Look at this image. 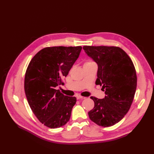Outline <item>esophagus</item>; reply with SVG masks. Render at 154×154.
Segmentation results:
<instances>
[{
	"label": "esophagus",
	"mask_w": 154,
	"mask_h": 154,
	"mask_svg": "<svg viewBox=\"0 0 154 154\" xmlns=\"http://www.w3.org/2000/svg\"><path fill=\"white\" fill-rule=\"evenodd\" d=\"M86 97H83V96H77V100H83V99H85Z\"/></svg>",
	"instance_id": "1"
}]
</instances>
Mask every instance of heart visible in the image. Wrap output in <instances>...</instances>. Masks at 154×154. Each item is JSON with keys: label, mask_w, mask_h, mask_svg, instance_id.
<instances>
[{"label": "heart", "mask_w": 154, "mask_h": 154, "mask_svg": "<svg viewBox=\"0 0 154 154\" xmlns=\"http://www.w3.org/2000/svg\"><path fill=\"white\" fill-rule=\"evenodd\" d=\"M92 62H86L85 63H91Z\"/></svg>", "instance_id": "1"}]
</instances>
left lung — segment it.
Wrapping results in <instances>:
<instances>
[{"mask_svg": "<svg viewBox=\"0 0 154 154\" xmlns=\"http://www.w3.org/2000/svg\"><path fill=\"white\" fill-rule=\"evenodd\" d=\"M85 53L97 64L96 84L102 86L103 99L91 96L94 102L88 112L93 122L110 127L127 114L134 100L137 76L132 61L125 51L114 46H83Z\"/></svg>", "mask_w": 154, "mask_h": 154, "instance_id": "left-lung-1", "label": "left lung"}]
</instances>
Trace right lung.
Returning <instances> with one entry per match:
<instances>
[{"instance_id": "right-lung-1", "label": "right lung", "mask_w": 154, "mask_h": 154, "mask_svg": "<svg viewBox=\"0 0 154 154\" xmlns=\"http://www.w3.org/2000/svg\"><path fill=\"white\" fill-rule=\"evenodd\" d=\"M82 48L48 47L37 53L27 68L24 91L32 112L51 128L61 127L70 119L75 97L65 96L55 89L64 85L62 79L79 57Z\"/></svg>"}]
</instances>
